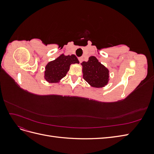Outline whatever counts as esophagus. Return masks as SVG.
I'll use <instances>...</instances> for the list:
<instances>
[{
    "label": "esophagus",
    "instance_id": "34e87169",
    "mask_svg": "<svg viewBox=\"0 0 154 154\" xmlns=\"http://www.w3.org/2000/svg\"><path fill=\"white\" fill-rule=\"evenodd\" d=\"M78 60H79V62H80V63H82L83 62V57H80V58H78Z\"/></svg>",
    "mask_w": 154,
    "mask_h": 154
}]
</instances>
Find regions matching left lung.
<instances>
[{
    "label": "left lung",
    "instance_id": "left-lung-1",
    "mask_svg": "<svg viewBox=\"0 0 154 154\" xmlns=\"http://www.w3.org/2000/svg\"><path fill=\"white\" fill-rule=\"evenodd\" d=\"M83 79L93 87H103L109 82V71L95 57L88 58L87 62L82 63Z\"/></svg>",
    "mask_w": 154,
    "mask_h": 154
}]
</instances>
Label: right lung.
Wrapping results in <instances>:
<instances>
[{
    "mask_svg": "<svg viewBox=\"0 0 154 154\" xmlns=\"http://www.w3.org/2000/svg\"><path fill=\"white\" fill-rule=\"evenodd\" d=\"M79 63L74 54L65 56L62 54L53 61L49 62L45 66V80L49 83H57L66 76L72 63Z\"/></svg>",
    "mask_w": 154,
    "mask_h": 154,
    "instance_id": "right-lung-1",
    "label": "right lung"
}]
</instances>
